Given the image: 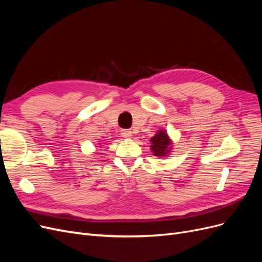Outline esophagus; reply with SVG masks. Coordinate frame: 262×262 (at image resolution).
<instances>
[{
    "instance_id": "esophagus-1",
    "label": "esophagus",
    "mask_w": 262,
    "mask_h": 262,
    "mask_svg": "<svg viewBox=\"0 0 262 262\" xmlns=\"http://www.w3.org/2000/svg\"><path fill=\"white\" fill-rule=\"evenodd\" d=\"M121 134H122V137H123V138L129 139V138H132V136H133V132H132L131 130H122Z\"/></svg>"
}]
</instances>
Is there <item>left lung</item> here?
Instances as JSON below:
<instances>
[{
    "label": "left lung",
    "instance_id": "obj_1",
    "mask_svg": "<svg viewBox=\"0 0 262 262\" xmlns=\"http://www.w3.org/2000/svg\"><path fill=\"white\" fill-rule=\"evenodd\" d=\"M150 150L157 157H167L172 149V141L164 129L157 130L155 136L149 140Z\"/></svg>",
    "mask_w": 262,
    "mask_h": 262
}]
</instances>
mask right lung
Instances as JSON below:
<instances>
[{
  "mask_svg": "<svg viewBox=\"0 0 262 262\" xmlns=\"http://www.w3.org/2000/svg\"><path fill=\"white\" fill-rule=\"evenodd\" d=\"M98 145H101V143H99V144H98Z\"/></svg>",
  "mask_w": 262,
  "mask_h": 262,
  "instance_id": "obj_1",
  "label": "right lung"
}]
</instances>
